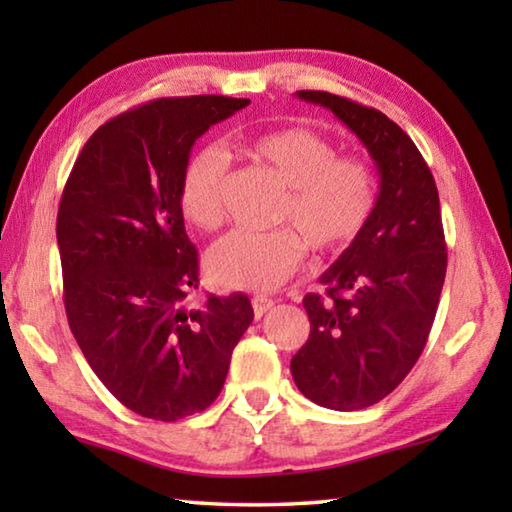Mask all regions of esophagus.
Returning a JSON list of instances; mask_svg holds the SVG:
<instances>
[{
  "label": "esophagus",
  "mask_w": 512,
  "mask_h": 512,
  "mask_svg": "<svg viewBox=\"0 0 512 512\" xmlns=\"http://www.w3.org/2000/svg\"><path fill=\"white\" fill-rule=\"evenodd\" d=\"M273 305H275V302L268 296H255L253 298V311H255L257 318H262L264 314H268V311L273 309Z\"/></svg>",
  "instance_id": "1"
}]
</instances>
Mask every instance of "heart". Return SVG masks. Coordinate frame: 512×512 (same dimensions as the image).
Masks as SVG:
<instances>
[{"instance_id":"obj_1","label":"heart","mask_w":512,"mask_h":512,"mask_svg":"<svg viewBox=\"0 0 512 512\" xmlns=\"http://www.w3.org/2000/svg\"><path fill=\"white\" fill-rule=\"evenodd\" d=\"M239 151L284 189L271 232H230L207 253L212 280L225 289L273 291L298 271L307 246L341 253L366 230L377 205V178L357 155H336L334 144L309 128L289 126L239 142ZM228 153L219 144L196 149L180 173L178 203L198 230L223 221Z\"/></svg>"}]
</instances>
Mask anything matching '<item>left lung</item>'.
<instances>
[{
    "instance_id": "obj_1",
    "label": "left lung",
    "mask_w": 512,
    "mask_h": 512,
    "mask_svg": "<svg viewBox=\"0 0 512 512\" xmlns=\"http://www.w3.org/2000/svg\"><path fill=\"white\" fill-rule=\"evenodd\" d=\"M296 94L332 110L381 178L366 230L320 275L323 296L302 300L311 332L291 359L302 395L357 411L393 393L427 345L447 271L438 189L418 146L384 112L323 90Z\"/></svg>"
}]
</instances>
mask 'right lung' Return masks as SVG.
I'll return each mask as SVG.
<instances>
[{"instance_id": "right-lung-1", "label": "right lung", "mask_w": 512, "mask_h": 512, "mask_svg": "<svg viewBox=\"0 0 512 512\" xmlns=\"http://www.w3.org/2000/svg\"><path fill=\"white\" fill-rule=\"evenodd\" d=\"M250 99H155L112 117L85 142L58 205L63 300L76 343L103 386L142 418L176 422L219 397L253 323L244 293L198 289V253L178 203L194 142Z\"/></svg>"}]
</instances>
